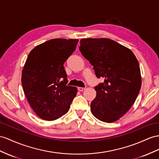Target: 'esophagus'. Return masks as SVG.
I'll return each mask as SVG.
<instances>
[{
	"label": "esophagus",
	"mask_w": 159,
	"mask_h": 159,
	"mask_svg": "<svg viewBox=\"0 0 159 159\" xmlns=\"http://www.w3.org/2000/svg\"><path fill=\"white\" fill-rule=\"evenodd\" d=\"M78 89H79V91H83L84 90L85 88H84V87H79Z\"/></svg>",
	"instance_id": "34e87169"
}]
</instances>
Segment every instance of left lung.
Segmentation results:
<instances>
[{
	"label": "left lung",
	"mask_w": 159,
	"mask_h": 159,
	"mask_svg": "<svg viewBox=\"0 0 159 159\" xmlns=\"http://www.w3.org/2000/svg\"><path fill=\"white\" fill-rule=\"evenodd\" d=\"M80 43L81 54L93 66L96 76L104 79L95 87L93 115L107 123L118 120L132 106L140 90L138 60L129 48L110 39H82Z\"/></svg>",
	"instance_id": "1"
}]
</instances>
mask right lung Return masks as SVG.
I'll list each match as a JSON object with an SVG mask.
<instances>
[{
	"label": "right lung",
	"instance_id": "add662e5",
	"mask_svg": "<svg viewBox=\"0 0 159 159\" xmlns=\"http://www.w3.org/2000/svg\"><path fill=\"white\" fill-rule=\"evenodd\" d=\"M77 39H54L35 46L22 71L24 93L40 118L52 121L68 111L77 89L66 85L64 64L75 50Z\"/></svg>",
	"mask_w": 159,
	"mask_h": 159
}]
</instances>
